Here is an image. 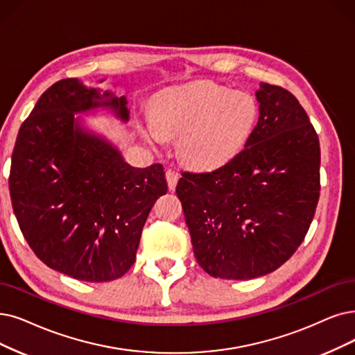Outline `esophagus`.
Masks as SVG:
<instances>
[{
  "label": "esophagus",
  "instance_id": "esophagus-1",
  "mask_svg": "<svg viewBox=\"0 0 355 355\" xmlns=\"http://www.w3.org/2000/svg\"><path fill=\"white\" fill-rule=\"evenodd\" d=\"M166 179H167V187L170 191H175L178 180H179V175L175 172V170H167L166 172Z\"/></svg>",
  "mask_w": 355,
  "mask_h": 355
}]
</instances>
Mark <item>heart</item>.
Masks as SVG:
<instances>
[{"mask_svg": "<svg viewBox=\"0 0 355 355\" xmlns=\"http://www.w3.org/2000/svg\"><path fill=\"white\" fill-rule=\"evenodd\" d=\"M153 118H143L141 132L150 144L179 137L180 157L200 170H216L242 151L259 121V103L249 92L212 81H195L160 92Z\"/></svg>", "mask_w": 355, "mask_h": 355, "instance_id": "heart-1", "label": "heart"}]
</instances>
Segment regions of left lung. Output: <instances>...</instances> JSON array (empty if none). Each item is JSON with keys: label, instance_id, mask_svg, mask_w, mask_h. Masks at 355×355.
I'll return each mask as SVG.
<instances>
[{"label": "left lung", "instance_id": "obj_1", "mask_svg": "<svg viewBox=\"0 0 355 355\" xmlns=\"http://www.w3.org/2000/svg\"><path fill=\"white\" fill-rule=\"evenodd\" d=\"M246 147L209 173H182L176 193L196 262L211 277L275 271L304 240L320 192L319 138L286 89L261 83Z\"/></svg>", "mask_w": 355, "mask_h": 355}]
</instances>
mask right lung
Masks as SVG:
<instances>
[{"instance_id":"right-lung-1","label":"right lung","mask_w":355,"mask_h":355,"mask_svg":"<svg viewBox=\"0 0 355 355\" xmlns=\"http://www.w3.org/2000/svg\"><path fill=\"white\" fill-rule=\"evenodd\" d=\"M126 105L125 96L61 80L40 96L14 146L8 188L20 230L42 262L71 278H121L135 262L154 202L167 192L162 164H128L76 116L106 109L126 123Z\"/></svg>"}]
</instances>
